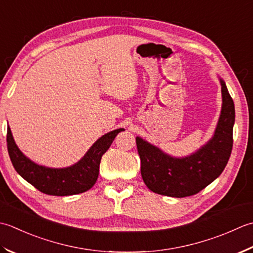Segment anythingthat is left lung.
Masks as SVG:
<instances>
[{
	"label": "left lung",
	"instance_id": "1",
	"mask_svg": "<svg viewBox=\"0 0 253 253\" xmlns=\"http://www.w3.org/2000/svg\"><path fill=\"white\" fill-rule=\"evenodd\" d=\"M223 107L212 140L193 155L173 158L136 137L141 173L151 191L173 198L199 193L223 172L233 149L235 106L227 87L220 80Z\"/></svg>",
	"mask_w": 253,
	"mask_h": 253
}]
</instances>
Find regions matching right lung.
Returning a JSON list of instances; mask_svg holds the SVG:
<instances>
[{
    "label": "right lung",
    "mask_w": 253,
    "mask_h": 253,
    "mask_svg": "<svg viewBox=\"0 0 253 253\" xmlns=\"http://www.w3.org/2000/svg\"><path fill=\"white\" fill-rule=\"evenodd\" d=\"M121 131L123 128L105 134L89 148L79 163L68 168H47L29 161L15 144L9 126L6 135L7 151L15 170L26 181L42 193L65 197L83 193L96 183L101 157Z\"/></svg>",
    "instance_id": "1"
}]
</instances>
